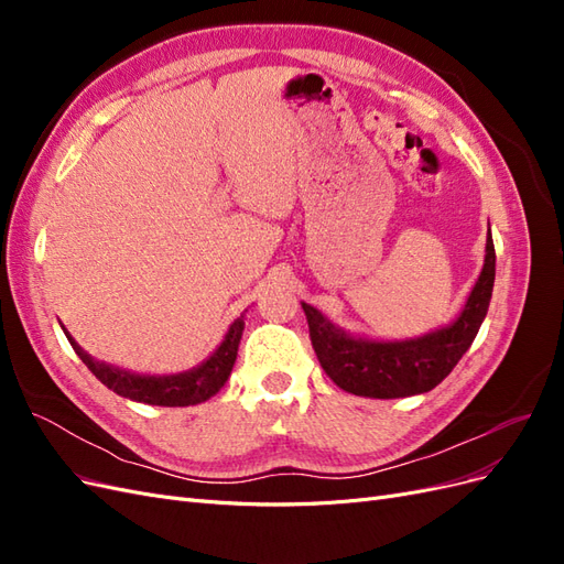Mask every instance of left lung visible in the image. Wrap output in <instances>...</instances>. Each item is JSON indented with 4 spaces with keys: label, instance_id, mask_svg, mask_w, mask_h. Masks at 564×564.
<instances>
[{
    "label": "left lung",
    "instance_id": "1",
    "mask_svg": "<svg viewBox=\"0 0 564 564\" xmlns=\"http://www.w3.org/2000/svg\"><path fill=\"white\" fill-rule=\"evenodd\" d=\"M494 275H497V253L489 232L482 272L460 315L449 327L406 340L355 338L334 327L313 305L301 303L322 369L338 388L362 398L392 400L433 390L449 377L480 332L491 301Z\"/></svg>",
    "mask_w": 564,
    "mask_h": 564
}]
</instances>
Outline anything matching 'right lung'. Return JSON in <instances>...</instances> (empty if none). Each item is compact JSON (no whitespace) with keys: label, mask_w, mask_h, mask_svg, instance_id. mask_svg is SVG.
<instances>
[{"label":"right lung","mask_w":564,"mask_h":564,"mask_svg":"<svg viewBox=\"0 0 564 564\" xmlns=\"http://www.w3.org/2000/svg\"><path fill=\"white\" fill-rule=\"evenodd\" d=\"M242 332L245 315H240L230 324L224 344L212 352V357H207V360L191 371L169 373V377H145V373H131L124 369L110 367L106 362H98L75 344V338L70 334L65 332V336L79 355V360L89 367L94 377L104 386H108L112 392H117V395L158 406H191L209 400L224 388L237 360V348H240Z\"/></svg>","instance_id":"right-lung-1"}]
</instances>
